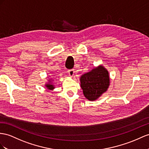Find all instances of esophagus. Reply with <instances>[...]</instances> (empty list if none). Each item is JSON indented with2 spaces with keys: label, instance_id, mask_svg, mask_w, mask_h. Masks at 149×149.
<instances>
[{
  "label": "esophagus",
  "instance_id": "34e87169",
  "mask_svg": "<svg viewBox=\"0 0 149 149\" xmlns=\"http://www.w3.org/2000/svg\"><path fill=\"white\" fill-rule=\"evenodd\" d=\"M68 74H69V75L71 76V77H72V76L74 75L75 71H74V69H70V70H68Z\"/></svg>",
  "mask_w": 149,
  "mask_h": 149
}]
</instances>
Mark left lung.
<instances>
[{"label":"left lung","mask_w":149,"mask_h":149,"mask_svg":"<svg viewBox=\"0 0 149 149\" xmlns=\"http://www.w3.org/2000/svg\"><path fill=\"white\" fill-rule=\"evenodd\" d=\"M109 84L108 72L100 66L82 75L81 86L84 96L90 101H94L107 91Z\"/></svg>","instance_id":"left-lung-1"}]
</instances>
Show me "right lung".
I'll return each mask as SVG.
<instances>
[{"instance_id": "add662e5", "label": "right lung", "mask_w": 149, "mask_h": 149, "mask_svg": "<svg viewBox=\"0 0 149 149\" xmlns=\"http://www.w3.org/2000/svg\"><path fill=\"white\" fill-rule=\"evenodd\" d=\"M47 87L48 89H51V90L53 89H54V87H53V85H51V84H47Z\"/></svg>"}]
</instances>
